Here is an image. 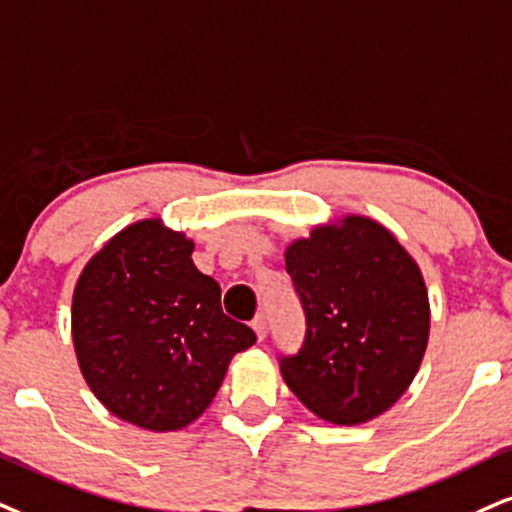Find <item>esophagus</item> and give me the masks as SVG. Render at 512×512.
I'll use <instances>...</instances> for the list:
<instances>
[{
	"instance_id": "esophagus-1",
	"label": "esophagus",
	"mask_w": 512,
	"mask_h": 512,
	"mask_svg": "<svg viewBox=\"0 0 512 512\" xmlns=\"http://www.w3.org/2000/svg\"><path fill=\"white\" fill-rule=\"evenodd\" d=\"M252 329H255L257 341H264V336H267V319H264V315H257L252 319Z\"/></svg>"
}]
</instances>
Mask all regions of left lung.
<instances>
[{"label":"left lung","instance_id":"8db88e82","mask_svg":"<svg viewBox=\"0 0 512 512\" xmlns=\"http://www.w3.org/2000/svg\"><path fill=\"white\" fill-rule=\"evenodd\" d=\"M305 315L298 353L279 367L326 422L362 424L403 396L427 350L429 298L415 260L367 217L317 226L286 250Z\"/></svg>","mask_w":512,"mask_h":512}]
</instances>
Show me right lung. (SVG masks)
<instances>
[{
	"label": "right lung",
	"mask_w": 512,
	"mask_h": 512,
	"mask_svg": "<svg viewBox=\"0 0 512 512\" xmlns=\"http://www.w3.org/2000/svg\"><path fill=\"white\" fill-rule=\"evenodd\" d=\"M190 255L183 233L138 221L92 257L73 293L80 372L104 408L150 432L197 420L257 338L224 315L219 283Z\"/></svg>",
	"instance_id": "add662e5"
}]
</instances>
